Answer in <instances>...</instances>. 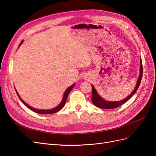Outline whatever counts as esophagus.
<instances>
[{
  "label": "esophagus",
  "mask_w": 156,
  "mask_h": 156,
  "mask_svg": "<svg viewBox=\"0 0 156 156\" xmlns=\"http://www.w3.org/2000/svg\"><path fill=\"white\" fill-rule=\"evenodd\" d=\"M84 78H85V79H87V78H88V77L87 76V75H85V76H84Z\"/></svg>",
  "instance_id": "1"
}]
</instances>
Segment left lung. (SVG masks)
<instances>
[{
  "label": "left lung",
  "mask_w": 156,
  "mask_h": 156,
  "mask_svg": "<svg viewBox=\"0 0 156 156\" xmlns=\"http://www.w3.org/2000/svg\"><path fill=\"white\" fill-rule=\"evenodd\" d=\"M140 73L139 75V78L137 80V82H136V86L133 90V91L124 100L121 101H107L104 99H103L100 95H99L98 93L97 92L96 88L92 84V101L94 105L99 108H104V109H111V108H115L116 107H119V106L123 105L127 100H129V99L131 98V96L133 95V94L137 90L140 83L141 81V79H142L143 77V64H142V60H141V57L140 58Z\"/></svg>",
  "instance_id": "8db88e82"
}]
</instances>
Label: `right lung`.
I'll use <instances>...</instances> for the list:
<instances>
[{"label":"right lung","mask_w":156,"mask_h":156,"mask_svg":"<svg viewBox=\"0 0 156 156\" xmlns=\"http://www.w3.org/2000/svg\"><path fill=\"white\" fill-rule=\"evenodd\" d=\"M23 40L21 41V44H20V45L23 43ZM75 85V83L73 84L72 86H70L69 88H68L66 89V90L65 91V92H64V94L62 100V101H61V102L60 103V104H59L58 105H57L56 107H55V108H51V109H48V110L37 109V108H33V107L29 106V105L27 104V103L21 98V97L20 96V95H19V94H18V93H17V90H16V93H17V94L18 97L20 98V99L21 100V101L23 103H24V104H25L28 108H29L30 109L32 110V111H34V112H37V113H39V114H45H45H53V113H55V112H56L59 111L60 110H61V109H62V108H63V107H64V105H65L66 102V100H67L68 96V95H69V94L70 91L72 90V88L74 87Z\"/></svg>","instance_id":"obj_1"}]
</instances>
